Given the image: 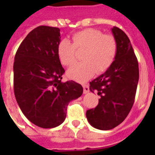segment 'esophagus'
Instances as JSON below:
<instances>
[{"label": "esophagus", "mask_w": 155, "mask_h": 155, "mask_svg": "<svg viewBox=\"0 0 155 155\" xmlns=\"http://www.w3.org/2000/svg\"><path fill=\"white\" fill-rule=\"evenodd\" d=\"M83 87H84V93L86 94L87 92H89V86L87 84H84L83 85Z\"/></svg>", "instance_id": "obj_1"}]
</instances>
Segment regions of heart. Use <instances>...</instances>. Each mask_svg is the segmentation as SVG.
Returning <instances> with one entry per match:
<instances>
[{
  "label": "heart",
  "mask_w": 155,
  "mask_h": 155,
  "mask_svg": "<svg viewBox=\"0 0 155 155\" xmlns=\"http://www.w3.org/2000/svg\"><path fill=\"white\" fill-rule=\"evenodd\" d=\"M75 50H84L81 57L84 62L71 67L67 75L71 80L84 82L95 73L101 75L109 69L117 56V42L113 35H104L99 30H80L72 35V43L63 38L57 45V55L63 66L70 67L75 63Z\"/></svg>",
  "instance_id": "obj_1"
}]
</instances>
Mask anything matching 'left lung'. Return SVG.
Wrapping results in <instances>:
<instances>
[{
    "instance_id": "obj_1",
    "label": "left lung",
    "mask_w": 155,
    "mask_h": 155,
    "mask_svg": "<svg viewBox=\"0 0 155 155\" xmlns=\"http://www.w3.org/2000/svg\"><path fill=\"white\" fill-rule=\"evenodd\" d=\"M112 33L117 42V56L108 71L90 82V91L101 98L96 108L86 112L90 125L101 130H112L126 118L139 79L138 63L129 38L116 26Z\"/></svg>"
}]
</instances>
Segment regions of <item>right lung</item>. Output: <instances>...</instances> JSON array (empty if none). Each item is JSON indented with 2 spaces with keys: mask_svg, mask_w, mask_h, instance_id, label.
Instances as JSON below:
<instances>
[{
  "mask_svg": "<svg viewBox=\"0 0 155 155\" xmlns=\"http://www.w3.org/2000/svg\"><path fill=\"white\" fill-rule=\"evenodd\" d=\"M60 38L58 28L38 26L23 40L14 58L17 102L28 120L44 129L61 125L69 102L83 93L80 84L61 81L65 71L57 55Z\"/></svg>",
  "mask_w": 155,
  "mask_h": 155,
  "instance_id": "add662e5",
  "label": "right lung"
}]
</instances>
